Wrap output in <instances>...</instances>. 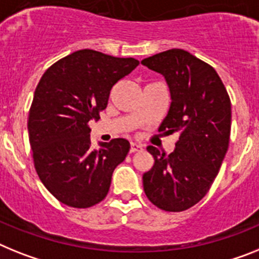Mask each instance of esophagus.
<instances>
[{"instance_id":"1","label":"esophagus","mask_w":259,"mask_h":259,"mask_svg":"<svg viewBox=\"0 0 259 259\" xmlns=\"http://www.w3.org/2000/svg\"><path fill=\"white\" fill-rule=\"evenodd\" d=\"M140 151H143V147L136 144V143H132L131 148H130V152H131V153H136V152H140Z\"/></svg>"}]
</instances>
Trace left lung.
<instances>
[{"mask_svg":"<svg viewBox=\"0 0 259 259\" xmlns=\"http://www.w3.org/2000/svg\"><path fill=\"white\" fill-rule=\"evenodd\" d=\"M141 64L169 85L171 105L158 131L180 135L170 154L147 148L154 165L143 176L145 195L163 211H186L208 193L228 151L231 99L216 70L185 50L165 51Z\"/></svg>","mask_w":259,"mask_h":259,"instance_id":"left-lung-1","label":"left lung"}]
</instances>
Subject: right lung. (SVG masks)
Segmentation results:
<instances>
[{"label": "right lung", "mask_w": 259, "mask_h": 259, "mask_svg": "<svg viewBox=\"0 0 259 259\" xmlns=\"http://www.w3.org/2000/svg\"><path fill=\"white\" fill-rule=\"evenodd\" d=\"M138 65L134 57L79 50L41 76L28 112V139L37 176L59 202L89 208L107 195L130 143L112 139L94 149L89 121L99 119L112 86Z\"/></svg>", "instance_id": "add662e5"}]
</instances>
